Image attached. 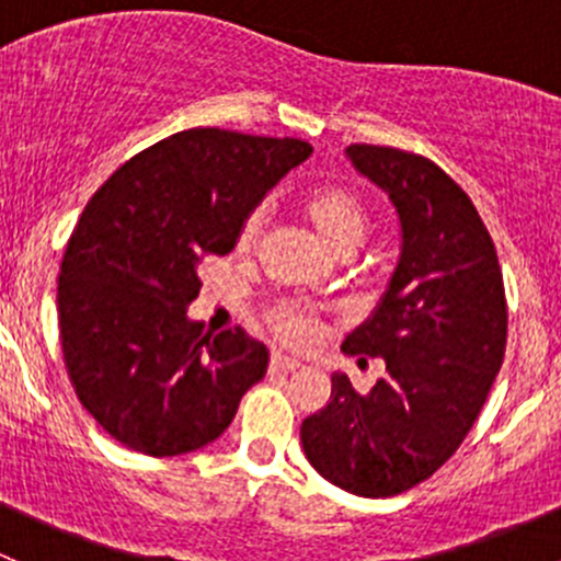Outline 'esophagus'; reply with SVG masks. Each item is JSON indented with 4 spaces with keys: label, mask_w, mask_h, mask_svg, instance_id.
Wrapping results in <instances>:
<instances>
[{
    "label": "esophagus",
    "mask_w": 561,
    "mask_h": 561,
    "mask_svg": "<svg viewBox=\"0 0 561 561\" xmlns=\"http://www.w3.org/2000/svg\"><path fill=\"white\" fill-rule=\"evenodd\" d=\"M301 366H304L301 360L290 358V355H282V353L271 355V371H298Z\"/></svg>",
    "instance_id": "34e87169"
}]
</instances>
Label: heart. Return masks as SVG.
I'll list each match as a JSON object with an SVG mask.
<instances>
[{
	"label": "heart",
	"mask_w": 561,
	"mask_h": 561,
	"mask_svg": "<svg viewBox=\"0 0 561 561\" xmlns=\"http://www.w3.org/2000/svg\"><path fill=\"white\" fill-rule=\"evenodd\" d=\"M301 217L336 254H353L355 249L364 244L371 225V214L366 203L353 190L339 184L314 186L301 201ZM263 222L265 217L260 208L247 214L239 236H236L239 252H252L257 247ZM268 325L285 342L307 344L312 342L317 333V317L309 309L298 307V304L282 301L268 309Z\"/></svg>",
	"instance_id": "1"
}]
</instances>
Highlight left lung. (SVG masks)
Returning <instances> with one entry per match:
<instances>
[{
  "label": "left lung",
  "instance_id": "8db88e82",
  "mask_svg": "<svg viewBox=\"0 0 561 561\" xmlns=\"http://www.w3.org/2000/svg\"><path fill=\"white\" fill-rule=\"evenodd\" d=\"M347 157L401 222L386 296L342 344L386 360V377L358 393L336 371L301 443L328 483L377 500L432 478L463 443L505 358L507 304L494 241L443 168L390 146L353 144Z\"/></svg>",
  "mask_w": 561,
  "mask_h": 561
}]
</instances>
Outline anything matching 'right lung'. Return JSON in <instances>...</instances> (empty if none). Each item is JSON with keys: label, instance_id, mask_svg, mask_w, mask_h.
I'll list each match as a JSON object with an SVG mask.
<instances>
[{"label": "right lung", "instance_id": "obj_1", "mask_svg": "<svg viewBox=\"0 0 561 561\" xmlns=\"http://www.w3.org/2000/svg\"><path fill=\"white\" fill-rule=\"evenodd\" d=\"M312 146L217 127L175 133L124 162L83 208L59 274L67 375L94 421L146 456L214 443L268 369L244 328L203 333L197 268L233 252L249 211Z\"/></svg>", "mask_w": 561, "mask_h": 561}]
</instances>
